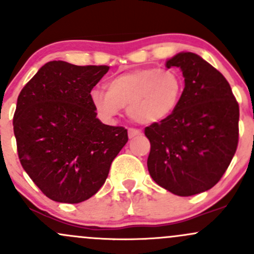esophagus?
Returning a JSON list of instances; mask_svg holds the SVG:
<instances>
[{"instance_id": "34e87169", "label": "esophagus", "mask_w": 254, "mask_h": 254, "mask_svg": "<svg viewBox=\"0 0 254 254\" xmlns=\"http://www.w3.org/2000/svg\"><path fill=\"white\" fill-rule=\"evenodd\" d=\"M127 132H129V137L130 138H134L136 136L141 135V131L138 129H134V127H130L129 130H127Z\"/></svg>"}]
</instances>
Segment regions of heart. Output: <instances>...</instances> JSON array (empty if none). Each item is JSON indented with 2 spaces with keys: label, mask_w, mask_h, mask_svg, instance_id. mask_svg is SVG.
<instances>
[{
  "label": "heart",
  "mask_w": 254,
  "mask_h": 254,
  "mask_svg": "<svg viewBox=\"0 0 254 254\" xmlns=\"http://www.w3.org/2000/svg\"><path fill=\"white\" fill-rule=\"evenodd\" d=\"M183 90V78L174 69L140 68L112 76L106 92L92 90L90 100L102 118H114L127 107L130 119L151 125L172 116Z\"/></svg>",
  "instance_id": "b5f03b06"
}]
</instances>
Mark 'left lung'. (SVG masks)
<instances>
[{
  "label": "left lung",
  "mask_w": 254,
  "mask_h": 254,
  "mask_svg": "<svg viewBox=\"0 0 254 254\" xmlns=\"http://www.w3.org/2000/svg\"><path fill=\"white\" fill-rule=\"evenodd\" d=\"M185 87L179 106L145 129L151 143L149 175L165 190L192 196L212 189L230 165L239 143L240 108L228 80L192 52L170 58Z\"/></svg>",
  "instance_id": "1"
}]
</instances>
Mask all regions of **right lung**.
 Here are the masks:
<instances>
[{"label": "right lung", "instance_id": "add662e5", "mask_svg": "<svg viewBox=\"0 0 254 254\" xmlns=\"http://www.w3.org/2000/svg\"><path fill=\"white\" fill-rule=\"evenodd\" d=\"M108 65H74L52 61L23 87L13 129L23 169L49 198L80 203L108 176L127 142V130L96 118L90 93Z\"/></svg>", "mask_w": 254, "mask_h": 254}]
</instances>
